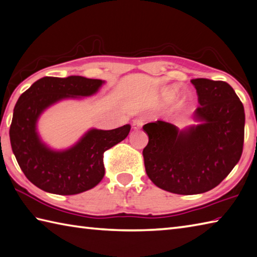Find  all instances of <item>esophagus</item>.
<instances>
[{"mask_svg": "<svg viewBox=\"0 0 257 257\" xmlns=\"http://www.w3.org/2000/svg\"><path fill=\"white\" fill-rule=\"evenodd\" d=\"M143 124H144V120L141 119V118L135 119V120L133 121V128H134L135 130L141 129V128L143 127Z\"/></svg>", "mask_w": 257, "mask_h": 257, "instance_id": "1", "label": "esophagus"}]
</instances>
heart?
I'll return each mask as SVG.
<instances>
[{
  "label": "heart",
  "mask_w": 257,
  "mask_h": 257,
  "mask_svg": "<svg viewBox=\"0 0 257 257\" xmlns=\"http://www.w3.org/2000/svg\"><path fill=\"white\" fill-rule=\"evenodd\" d=\"M180 92H181V87L177 86V85L166 87V88H164V90L161 92V95H160L161 96V101L163 102V103H165V104L171 103V102H173L176 99V97L179 96ZM188 97L189 96L186 95L185 99H188Z\"/></svg>",
  "instance_id": "b5f03b06"
}]
</instances>
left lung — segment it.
<instances>
[{"instance_id": "obj_1", "label": "left lung", "mask_w": 257, "mask_h": 257, "mask_svg": "<svg viewBox=\"0 0 257 257\" xmlns=\"http://www.w3.org/2000/svg\"><path fill=\"white\" fill-rule=\"evenodd\" d=\"M197 88V124L183 129L157 120L143 127L148 144L143 155L149 179L172 193H204L220 183L240 160L244 105L229 84L208 78L191 81Z\"/></svg>"}]
</instances>
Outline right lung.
<instances>
[{"label":"right lung","instance_id":"right-lung-1","mask_svg":"<svg viewBox=\"0 0 257 257\" xmlns=\"http://www.w3.org/2000/svg\"><path fill=\"white\" fill-rule=\"evenodd\" d=\"M104 83L83 76H46L19 97L10 127L11 147L20 169L37 188L72 195L94 188L103 179V153L128 136L130 124L112 130L92 128L73 146L57 151L41 141L37 123L49 106L91 96Z\"/></svg>","mask_w":257,"mask_h":257}]
</instances>
